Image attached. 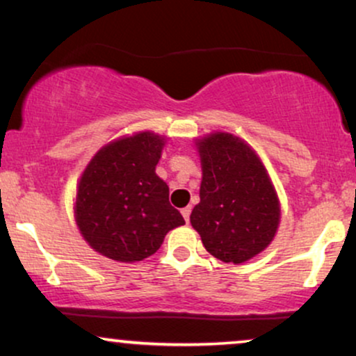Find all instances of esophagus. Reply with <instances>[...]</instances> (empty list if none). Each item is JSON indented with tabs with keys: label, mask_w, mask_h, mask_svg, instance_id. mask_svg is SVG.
Wrapping results in <instances>:
<instances>
[{
	"label": "esophagus",
	"mask_w": 356,
	"mask_h": 356,
	"mask_svg": "<svg viewBox=\"0 0 356 356\" xmlns=\"http://www.w3.org/2000/svg\"><path fill=\"white\" fill-rule=\"evenodd\" d=\"M181 212H182L184 219H186V222H189V218H191V212H192V206H187V207H184V209H182Z\"/></svg>",
	"instance_id": "esophagus-1"
}]
</instances>
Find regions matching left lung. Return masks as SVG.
Returning a JSON list of instances; mask_svg holds the SVG:
<instances>
[{"instance_id": "1", "label": "left lung", "mask_w": 356, "mask_h": 356, "mask_svg": "<svg viewBox=\"0 0 356 356\" xmlns=\"http://www.w3.org/2000/svg\"><path fill=\"white\" fill-rule=\"evenodd\" d=\"M202 167L201 202L191 224L204 248L224 263L241 264L275 239L281 206L263 161L243 138L214 132L195 140Z\"/></svg>"}]
</instances>
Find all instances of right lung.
Returning <instances> with one entry per match:
<instances>
[{
  "label": "right lung",
  "instance_id": "obj_1",
  "mask_svg": "<svg viewBox=\"0 0 356 356\" xmlns=\"http://www.w3.org/2000/svg\"><path fill=\"white\" fill-rule=\"evenodd\" d=\"M165 137L154 132L108 142L81 174L75 220L102 256L136 263L152 256L165 234L186 220L169 202V186L155 174Z\"/></svg>",
  "mask_w": 356,
  "mask_h": 356
}]
</instances>
